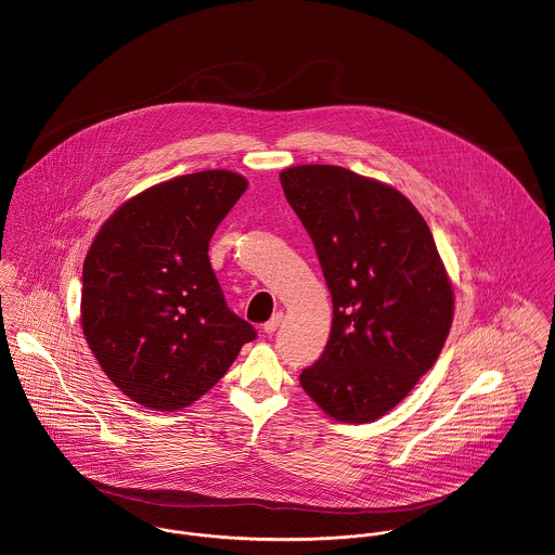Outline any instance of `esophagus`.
Instances as JSON below:
<instances>
[{"label": "esophagus", "instance_id": "esophagus-1", "mask_svg": "<svg viewBox=\"0 0 555 555\" xmlns=\"http://www.w3.org/2000/svg\"><path fill=\"white\" fill-rule=\"evenodd\" d=\"M281 323H283V312H276L268 323H263V332L272 336V334L279 330V325H281Z\"/></svg>", "mask_w": 555, "mask_h": 555}]
</instances>
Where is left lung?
<instances>
[{"label":"left lung","instance_id":"1","mask_svg":"<svg viewBox=\"0 0 555 555\" xmlns=\"http://www.w3.org/2000/svg\"><path fill=\"white\" fill-rule=\"evenodd\" d=\"M281 185L334 304L330 341L299 384L332 418L372 423L437 361L452 283L427 221L395 188L332 165L285 169Z\"/></svg>","mask_w":555,"mask_h":555}]
</instances>
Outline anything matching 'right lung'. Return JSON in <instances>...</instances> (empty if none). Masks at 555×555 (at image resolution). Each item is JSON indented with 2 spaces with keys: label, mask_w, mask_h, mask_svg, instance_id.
Listing matches in <instances>:
<instances>
[{
  "label": "right lung",
  "mask_w": 555,
  "mask_h": 555,
  "mask_svg": "<svg viewBox=\"0 0 555 555\" xmlns=\"http://www.w3.org/2000/svg\"><path fill=\"white\" fill-rule=\"evenodd\" d=\"M247 190L230 171L181 175L127 201L82 270V330L107 378L172 412L214 388L256 330L221 294L209 241Z\"/></svg>",
  "instance_id": "1"
}]
</instances>
